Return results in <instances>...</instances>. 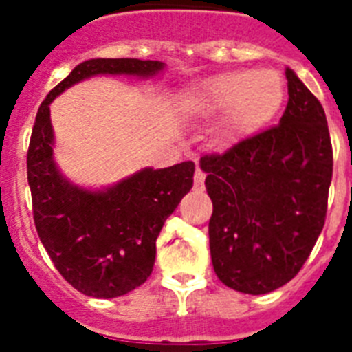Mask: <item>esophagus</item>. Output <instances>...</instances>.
<instances>
[{"label": "esophagus", "mask_w": 352, "mask_h": 352, "mask_svg": "<svg viewBox=\"0 0 352 352\" xmlns=\"http://www.w3.org/2000/svg\"><path fill=\"white\" fill-rule=\"evenodd\" d=\"M193 179H195V186L203 188L204 186V179H206V173H204L201 168H197V170H195V175H193Z\"/></svg>", "instance_id": "obj_1"}]
</instances>
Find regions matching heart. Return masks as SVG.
<instances>
[{
  "label": "heart",
  "instance_id": "heart-1",
  "mask_svg": "<svg viewBox=\"0 0 352 352\" xmlns=\"http://www.w3.org/2000/svg\"><path fill=\"white\" fill-rule=\"evenodd\" d=\"M285 100L281 74L272 69L230 71L199 85V111L221 117V135L226 140L248 137L272 120Z\"/></svg>",
  "mask_w": 352,
  "mask_h": 352
}]
</instances>
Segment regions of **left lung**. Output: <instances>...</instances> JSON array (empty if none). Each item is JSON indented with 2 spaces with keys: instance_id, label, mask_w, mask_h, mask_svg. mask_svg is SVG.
<instances>
[{
  "instance_id": "left-lung-1",
  "label": "left lung",
  "mask_w": 352,
  "mask_h": 352,
  "mask_svg": "<svg viewBox=\"0 0 352 352\" xmlns=\"http://www.w3.org/2000/svg\"><path fill=\"white\" fill-rule=\"evenodd\" d=\"M278 126L225 153L204 155L214 212L208 235L217 278L245 294H267L300 272L327 217L333 144L322 104L292 69Z\"/></svg>"
}]
</instances>
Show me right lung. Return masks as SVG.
<instances>
[{
	"mask_svg": "<svg viewBox=\"0 0 352 352\" xmlns=\"http://www.w3.org/2000/svg\"><path fill=\"white\" fill-rule=\"evenodd\" d=\"M160 69V62L137 58L87 60L51 89L36 115L27 151L36 232L58 272L85 296L117 298L149 278L157 237L192 190L195 164L186 160L164 170L138 171L106 192L73 186L52 160L49 104L93 74L149 76Z\"/></svg>",
	"mask_w": 352,
	"mask_h": 352,
	"instance_id": "1",
	"label": "right lung"
}]
</instances>
